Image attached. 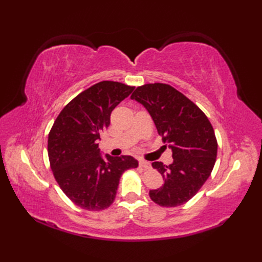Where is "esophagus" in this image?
<instances>
[{
    "instance_id": "obj_1",
    "label": "esophagus",
    "mask_w": 262,
    "mask_h": 262,
    "mask_svg": "<svg viewBox=\"0 0 262 262\" xmlns=\"http://www.w3.org/2000/svg\"><path fill=\"white\" fill-rule=\"evenodd\" d=\"M140 167H142L143 169H149L150 168V164L147 161L144 160H141L140 161Z\"/></svg>"
}]
</instances>
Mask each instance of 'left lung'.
<instances>
[{
	"label": "left lung",
	"instance_id": "8db88e82",
	"mask_svg": "<svg viewBox=\"0 0 262 262\" xmlns=\"http://www.w3.org/2000/svg\"><path fill=\"white\" fill-rule=\"evenodd\" d=\"M131 99L141 102L153 118L173 163H152L164 185L149 190V198L164 208L185 204L210 177L216 161L217 141L208 117L184 94L164 83L138 86Z\"/></svg>",
	"mask_w": 262,
	"mask_h": 262
}]
</instances>
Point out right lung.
Returning <instances> with one entry per match:
<instances>
[{
    "label": "right lung",
    "mask_w": 262,
    "mask_h": 262,
    "mask_svg": "<svg viewBox=\"0 0 262 262\" xmlns=\"http://www.w3.org/2000/svg\"><path fill=\"white\" fill-rule=\"evenodd\" d=\"M133 90L134 86L113 81L91 86L61 110L49 132L48 156L54 179L84 210L109 208L122 173L139 166L132 156L102 158L98 146L112 112Z\"/></svg>",
    "instance_id": "obj_1"
}]
</instances>
